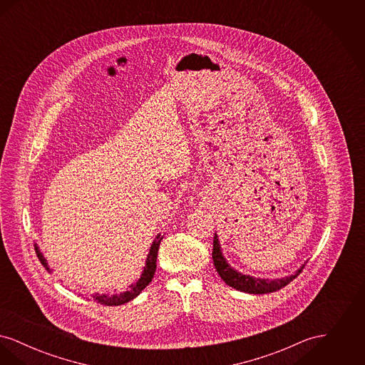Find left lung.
Instances as JSON below:
<instances>
[{
	"instance_id": "8db88e82",
	"label": "left lung",
	"mask_w": 365,
	"mask_h": 365,
	"mask_svg": "<svg viewBox=\"0 0 365 365\" xmlns=\"http://www.w3.org/2000/svg\"><path fill=\"white\" fill-rule=\"evenodd\" d=\"M212 259H213V264H215L217 274L220 275V278L225 280L226 284L238 292L249 293V294H267V293L277 292L279 289L287 286L293 279L297 278L299 275V272L302 271V268L305 267V262H304L293 275H289L284 278H256V277H252L247 274H242L228 264V261L223 255L217 234H215V237H213Z\"/></svg>"
}]
</instances>
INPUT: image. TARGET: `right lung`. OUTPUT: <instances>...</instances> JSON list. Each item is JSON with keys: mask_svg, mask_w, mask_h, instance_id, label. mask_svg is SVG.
I'll return each instance as SVG.
<instances>
[{"mask_svg": "<svg viewBox=\"0 0 365 365\" xmlns=\"http://www.w3.org/2000/svg\"><path fill=\"white\" fill-rule=\"evenodd\" d=\"M164 238V234H157L155 241L150 245V249H149V253H148V257L145 260V265H143V269H142V274H140V278L130 286V290L127 292H123L120 294H100V293H96V294H91V299L98 302V304H103V305H108V307H118V305H123L131 299H134L135 297H138L142 290L152 282L153 275L156 272V261H157V252H158V247H160V243ZM35 253L38 256V259L41 261V264L46 268V271L49 274H52L53 269H51L49 264L46 259L43 257V255L41 253L39 250V246L35 243Z\"/></svg>", "mask_w": 365, "mask_h": 365, "instance_id": "right-lung-1", "label": "right lung"}]
</instances>
